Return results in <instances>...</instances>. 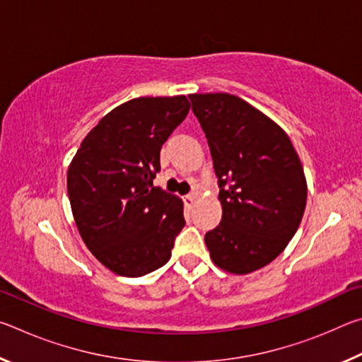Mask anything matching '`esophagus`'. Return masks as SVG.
<instances>
[{
    "instance_id": "esophagus-1",
    "label": "esophagus",
    "mask_w": 362,
    "mask_h": 362,
    "mask_svg": "<svg viewBox=\"0 0 362 362\" xmlns=\"http://www.w3.org/2000/svg\"><path fill=\"white\" fill-rule=\"evenodd\" d=\"M183 201H185V204L188 206V207H192L194 203H196V194H187L185 198H183Z\"/></svg>"
}]
</instances>
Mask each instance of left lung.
I'll return each mask as SVG.
<instances>
[{
  "instance_id": "left-lung-1",
  "label": "left lung",
  "mask_w": 362,
  "mask_h": 362,
  "mask_svg": "<svg viewBox=\"0 0 362 362\" xmlns=\"http://www.w3.org/2000/svg\"><path fill=\"white\" fill-rule=\"evenodd\" d=\"M218 177L222 222L206 233L223 272L247 274L283 252L302 222L306 179L281 127L240 97L189 94Z\"/></svg>"
}]
</instances>
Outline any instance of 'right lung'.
<instances>
[{"label":"right lung","instance_id":"obj_1","mask_svg":"<svg viewBox=\"0 0 362 362\" xmlns=\"http://www.w3.org/2000/svg\"><path fill=\"white\" fill-rule=\"evenodd\" d=\"M189 112L185 95L121 103L84 137L66 189L79 236L103 267L137 278L170 259L183 201L153 187L159 151Z\"/></svg>","mask_w":362,"mask_h":362}]
</instances>
